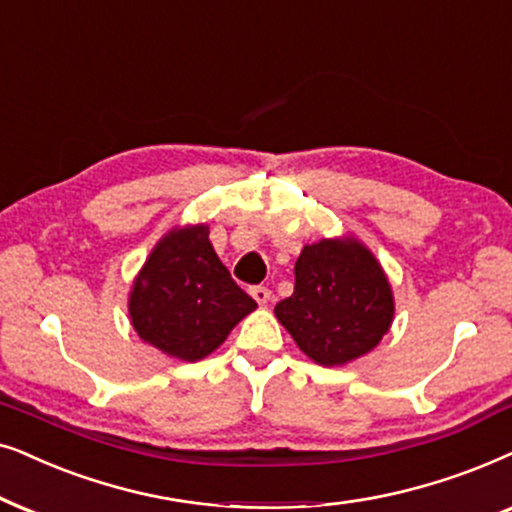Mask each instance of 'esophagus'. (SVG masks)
<instances>
[{
	"mask_svg": "<svg viewBox=\"0 0 512 512\" xmlns=\"http://www.w3.org/2000/svg\"><path fill=\"white\" fill-rule=\"evenodd\" d=\"M250 295L260 306H267L269 299H271V290L269 288H262V285H255V288L250 290Z\"/></svg>",
	"mask_w": 512,
	"mask_h": 512,
	"instance_id": "obj_1",
	"label": "esophagus"
}]
</instances>
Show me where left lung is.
Instances as JSON below:
<instances>
[{
	"label": "left lung",
	"instance_id": "left-lung-1",
	"mask_svg": "<svg viewBox=\"0 0 512 512\" xmlns=\"http://www.w3.org/2000/svg\"><path fill=\"white\" fill-rule=\"evenodd\" d=\"M274 313L306 358L342 367L370 353L391 330L395 299L365 243L353 236L320 238L304 245L295 262V292Z\"/></svg>",
	"mask_w": 512,
	"mask_h": 512
}]
</instances>
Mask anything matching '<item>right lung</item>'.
<instances>
[{"label":"right lung","instance_id":"obj_1","mask_svg":"<svg viewBox=\"0 0 512 512\" xmlns=\"http://www.w3.org/2000/svg\"><path fill=\"white\" fill-rule=\"evenodd\" d=\"M208 236V224L166 231L128 292V316L142 342L185 363L220 349L229 332L257 309Z\"/></svg>","mask_w":512,"mask_h":512}]
</instances>
